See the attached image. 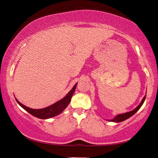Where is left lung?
I'll return each mask as SVG.
<instances>
[{"label": "left lung", "instance_id": "obj_1", "mask_svg": "<svg viewBox=\"0 0 158 158\" xmlns=\"http://www.w3.org/2000/svg\"><path fill=\"white\" fill-rule=\"evenodd\" d=\"M146 96H145L144 97H143V98L142 99V102H141L139 106H138L135 110H132V111L126 112V113H124V114H118V115H117V116H116L114 119L110 120V121H114V122L118 123V122H121V121H125V120L127 119V118H130L131 117H132V116L134 114H135V113H136V112L138 111V110H139L140 107H142V106L143 103V102H144L145 99H146Z\"/></svg>", "mask_w": 158, "mask_h": 158}]
</instances>
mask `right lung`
Instances as JSON below:
<instances>
[{"label":"right lung","instance_id":"right-lung-1","mask_svg":"<svg viewBox=\"0 0 158 158\" xmlns=\"http://www.w3.org/2000/svg\"><path fill=\"white\" fill-rule=\"evenodd\" d=\"M76 85L77 84H76V85L73 87V89H72L70 92L68 93V94L66 95L64 98H62V100L57 101V103L52 105L51 106H48L43 109L35 110V109L30 108V107L25 106L24 105L21 103L16 98V101L19 103V105H20V106L23 107L25 110H26V111L27 112H29L30 114L35 116L36 117L40 118H43V119L51 118V117H55V116L60 114V113L62 112L64 110L66 109V107L68 106L69 103H70L71 101L72 96H73V93L75 92V89H76Z\"/></svg>","mask_w":158,"mask_h":158}]
</instances>
